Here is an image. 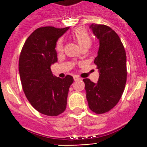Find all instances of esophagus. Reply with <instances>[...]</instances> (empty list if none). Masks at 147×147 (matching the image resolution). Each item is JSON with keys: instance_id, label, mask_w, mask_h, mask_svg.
Returning a JSON list of instances; mask_svg holds the SVG:
<instances>
[{"instance_id": "obj_1", "label": "esophagus", "mask_w": 147, "mask_h": 147, "mask_svg": "<svg viewBox=\"0 0 147 147\" xmlns=\"http://www.w3.org/2000/svg\"><path fill=\"white\" fill-rule=\"evenodd\" d=\"M73 78H74V80H75V81H78V80H80V79H81V78H79V77H78V76H74Z\"/></svg>"}]
</instances>
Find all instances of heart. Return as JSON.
Returning a JSON list of instances; mask_svg holds the SVG:
<instances>
[{"label":"heart","instance_id":"obj_1","mask_svg":"<svg viewBox=\"0 0 147 147\" xmlns=\"http://www.w3.org/2000/svg\"><path fill=\"white\" fill-rule=\"evenodd\" d=\"M73 38L81 49H84V48L88 49L91 45V38L88 32L84 28L76 29L73 33ZM62 49H63V43L61 40H59L56 45V50L58 51H61Z\"/></svg>","mask_w":147,"mask_h":147}]
</instances>
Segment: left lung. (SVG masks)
Masks as SVG:
<instances>
[{"label": "left lung", "mask_w": 147, "mask_h": 147, "mask_svg": "<svg viewBox=\"0 0 147 147\" xmlns=\"http://www.w3.org/2000/svg\"><path fill=\"white\" fill-rule=\"evenodd\" d=\"M99 41L94 60L99 77L97 83L84 78L88 107L97 114L112 109L120 99L126 82V55L118 34L104 24L89 25Z\"/></svg>", "instance_id": "8db88e82"}]
</instances>
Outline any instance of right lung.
I'll use <instances>...</instances> for the list:
<instances>
[{"instance_id":"add662e5","label":"right lung","mask_w":147,"mask_h":147,"mask_svg":"<svg viewBox=\"0 0 147 147\" xmlns=\"http://www.w3.org/2000/svg\"><path fill=\"white\" fill-rule=\"evenodd\" d=\"M69 27H42L28 38L19 58V74L28 100L39 113L55 116L65 110L69 87L73 77L53 76L51 65L58 61L57 41Z\"/></svg>"}]
</instances>
